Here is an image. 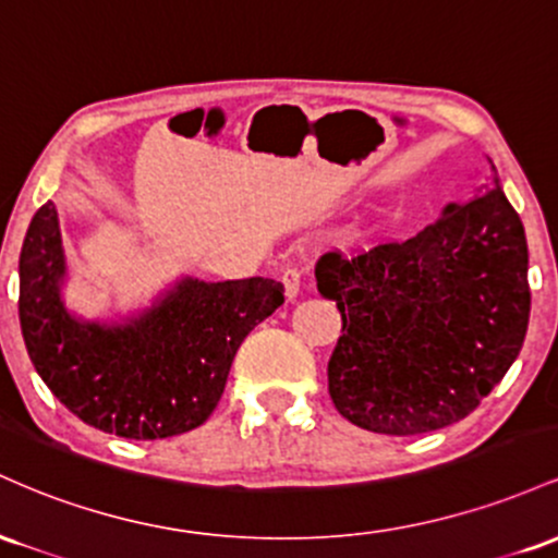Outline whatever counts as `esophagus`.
Masks as SVG:
<instances>
[{
	"label": "esophagus",
	"mask_w": 558,
	"mask_h": 558,
	"mask_svg": "<svg viewBox=\"0 0 558 558\" xmlns=\"http://www.w3.org/2000/svg\"><path fill=\"white\" fill-rule=\"evenodd\" d=\"M280 280H283L286 296L288 299H296L299 291H301V272H299V267H286L283 275H280Z\"/></svg>",
	"instance_id": "obj_1"
}]
</instances>
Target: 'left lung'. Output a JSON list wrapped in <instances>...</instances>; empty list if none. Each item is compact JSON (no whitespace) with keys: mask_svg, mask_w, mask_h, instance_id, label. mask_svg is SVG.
I'll list each match as a JSON object with an SVG mask.
<instances>
[{"mask_svg":"<svg viewBox=\"0 0 558 558\" xmlns=\"http://www.w3.org/2000/svg\"><path fill=\"white\" fill-rule=\"evenodd\" d=\"M493 185L446 204L407 241L345 259L323 254L317 291L341 310L328 390L351 425L440 430L475 412L520 356L530 319L527 239Z\"/></svg>","mask_w":558,"mask_h":558,"instance_id":"8db88e82","label":"left lung"}]
</instances>
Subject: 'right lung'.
I'll return each instance as SVG.
<instances>
[{
    "label": "right lung",
    "instance_id": "add662e5",
    "mask_svg": "<svg viewBox=\"0 0 558 558\" xmlns=\"http://www.w3.org/2000/svg\"><path fill=\"white\" fill-rule=\"evenodd\" d=\"M68 259L52 202L21 248V330L36 373L86 425L159 440L204 425L220 401L235 351L283 304V283L181 278L123 319L68 310Z\"/></svg>",
    "mask_w": 558,
    "mask_h": 558
}]
</instances>
